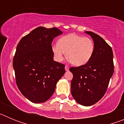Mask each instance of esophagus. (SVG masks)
<instances>
[{"mask_svg": "<svg viewBox=\"0 0 124 124\" xmlns=\"http://www.w3.org/2000/svg\"><path fill=\"white\" fill-rule=\"evenodd\" d=\"M69 70H70V68L68 66H65V70L66 71H69Z\"/></svg>", "mask_w": 124, "mask_h": 124, "instance_id": "1", "label": "esophagus"}]
</instances>
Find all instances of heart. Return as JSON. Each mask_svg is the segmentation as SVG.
Returning a JSON list of instances; mask_svg holds the SVG:
<instances>
[{"label":"heart","mask_w":124,"mask_h":124,"mask_svg":"<svg viewBox=\"0 0 124 124\" xmlns=\"http://www.w3.org/2000/svg\"><path fill=\"white\" fill-rule=\"evenodd\" d=\"M51 50L58 62L63 61L66 53L69 61L79 66L86 64L91 58L94 43L91 38L71 33L60 38L58 44L53 45Z\"/></svg>","instance_id":"obj_1"}]
</instances>
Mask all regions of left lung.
<instances>
[{
	"instance_id": "1",
	"label": "left lung",
	"mask_w": 124,
	"mask_h": 124,
	"mask_svg": "<svg viewBox=\"0 0 124 124\" xmlns=\"http://www.w3.org/2000/svg\"><path fill=\"white\" fill-rule=\"evenodd\" d=\"M85 33L93 38L94 51L86 64L70 69L73 74L71 92L78 104L90 106L99 101L107 91L114 73L113 52L100 36L92 31Z\"/></svg>"
}]
</instances>
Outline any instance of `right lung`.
Segmentation results:
<instances>
[{"mask_svg": "<svg viewBox=\"0 0 124 124\" xmlns=\"http://www.w3.org/2000/svg\"><path fill=\"white\" fill-rule=\"evenodd\" d=\"M63 33L57 28L39 27L18 43L13 60L20 91L33 103L46 101L65 73L64 65L53 60L51 43Z\"/></svg>", "mask_w": 124, "mask_h": 124, "instance_id": "obj_1", "label": "right lung"}]
</instances>
